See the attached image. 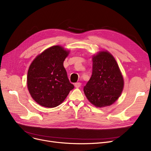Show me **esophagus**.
Returning <instances> with one entry per match:
<instances>
[{"mask_svg": "<svg viewBox=\"0 0 151 151\" xmlns=\"http://www.w3.org/2000/svg\"><path fill=\"white\" fill-rule=\"evenodd\" d=\"M81 83L77 82V83H76L75 84V86L76 88H80V87L81 86Z\"/></svg>", "mask_w": 151, "mask_h": 151, "instance_id": "esophagus-1", "label": "esophagus"}]
</instances>
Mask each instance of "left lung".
<instances>
[{
	"label": "left lung",
	"mask_w": 151,
	"mask_h": 151,
	"mask_svg": "<svg viewBox=\"0 0 151 151\" xmlns=\"http://www.w3.org/2000/svg\"><path fill=\"white\" fill-rule=\"evenodd\" d=\"M123 78L113 55L101 51L93 56V73L84 87L88 101L97 107L109 106L120 96Z\"/></svg>",
	"instance_id": "left-lung-1"
}]
</instances>
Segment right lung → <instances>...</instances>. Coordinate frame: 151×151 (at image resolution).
Listing matches in <instances>:
<instances>
[{
	"instance_id": "right-lung-1",
	"label": "right lung",
	"mask_w": 151,
	"mask_h": 151,
	"mask_svg": "<svg viewBox=\"0 0 151 151\" xmlns=\"http://www.w3.org/2000/svg\"><path fill=\"white\" fill-rule=\"evenodd\" d=\"M69 52L60 45H54L37 55L30 65L28 89L40 106L47 108L59 106L74 88L63 67Z\"/></svg>"
}]
</instances>
